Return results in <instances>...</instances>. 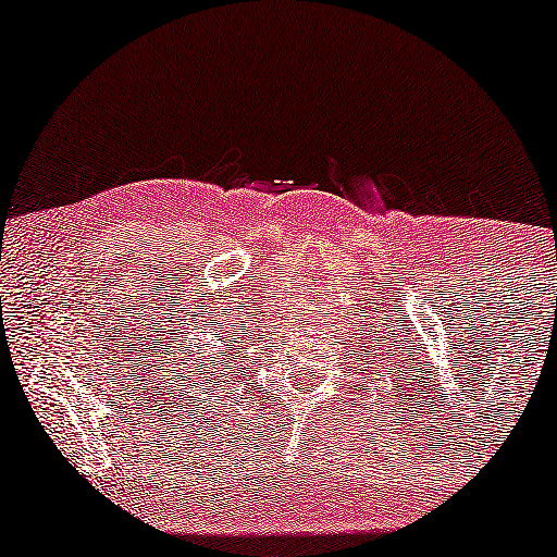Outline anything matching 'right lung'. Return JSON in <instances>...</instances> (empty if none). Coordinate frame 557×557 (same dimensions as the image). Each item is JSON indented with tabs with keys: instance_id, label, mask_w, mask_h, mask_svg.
I'll list each match as a JSON object with an SVG mask.
<instances>
[{
	"instance_id": "add662e5",
	"label": "right lung",
	"mask_w": 557,
	"mask_h": 557,
	"mask_svg": "<svg viewBox=\"0 0 557 557\" xmlns=\"http://www.w3.org/2000/svg\"><path fill=\"white\" fill-rule=\"evenodd\" d=\"M198 361H201V369H203V376H207V374H209V363H203V359H201V356H198ZM203 376H201V380H203Z\"/></svg>"
}]
</instances>
